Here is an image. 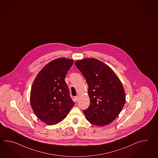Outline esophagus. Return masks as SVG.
<instances>
[{
  "mask_svg": "<svg viewBox=\"0 0 158 158\" xmlns=\"http://www.w3.org/2000/svg\"><path fill=\"white\" fill-rule=\"evenodd\" d=\"M79 96H75V98H74V99H75V101L76 102H77V101L79 100Z\"/></svg>",
  "mask_w": 158,
  "mask_h": 158,
  "instance_id": "1",
  "label": "esophagus"
}]
</instances>
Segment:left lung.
I'll return each instance as SVG.
<instances>
[{"instance_id":"1","label":"left lung","mask_w":158,"mask_h":158,"mask_svg":"<svg viewBox=\"0 0 158 158\" xmlns=\"http://www.w3.org/2000/svg\"><path fill=\"white\" fill-rule=\"evenodd\" d=\"M75 64L87 81L90 99L83 113L89 122L99 126L111 123L126 102L123 85L108 65L95 58L77 60Z\"/></svg>"}]
</instances>
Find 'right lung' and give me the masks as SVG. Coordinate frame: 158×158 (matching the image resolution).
I'll return each instance as SVG.
<instances>
[{
  "label": "right lung",
  "instance_id": "1",
  "mask_svg": "<svg viewBox=\"0 0 158 158\" xmlns=\"http://www.w3.org/2000/svg\"><path fill=\"white\" fill-rule=\"evenodd\" d=\"M73 63L65 58L51 61L39 71L32 85L31 108L39 119L48 125L64 119L75 104L64 80Z\"/></svg>",
  "mask_w": 158,
  "mask_h": 158
}]
</instances>
